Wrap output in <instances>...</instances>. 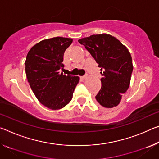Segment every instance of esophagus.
I'll list each match as a JSON object with an SVG mask.
<instances>
[{
    "instance_id": "esophagus-1",
    "label": "esophagus",
    "mask_w": 159,
    "mask_h": 159,
    "mask_svg": "<svg viewBox=\"0 0 159 159\" xmlns=\"http://www.w3.org/2000/svg\"><path fill=\"white\" fill-rule=\"evenodd\" d=\"M87 77H88V75H84V76L80 77V79H85Z\"/></svg>"
}]
</instances>
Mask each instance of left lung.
<instances>
[{"label": "left lung", "instance_id": "left-lung-1", "mask_svg": "<svg viewBox=\"0 0 159 159\" xmlns=\"http://www.w3.org/2000/svg\"><path fill=\"white\" fill-rule=\"evenodd\" d=\"M84 45L100 69L101 89L96 101L105 108L117 106L123 93L129 89L133 70L129 50L111 34H93L79 39Z\"/></svg>", "mask_w": 159, "mask_h": 159}]
</instances>
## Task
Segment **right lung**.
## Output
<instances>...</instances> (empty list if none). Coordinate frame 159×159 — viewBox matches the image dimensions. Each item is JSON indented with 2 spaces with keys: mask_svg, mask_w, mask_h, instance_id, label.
<instances>
[{
  "mask_svg": "<svg viewBox=\"0 0 159 159\" xmlns=\"http://www.w3.org/2000/svg\"><path fill=\"white\" fill-rule=\"evenodd\" d=\"M73 42L71 38L56 37L34 44L27 54L25 72L37 100L51 110L64 107L71 100L79 77L64 75V54Z\"/></svg>",
  "mask_w": 159,
  "mask_h": 159,
  "instance_id": "obj_1",
  "label": "right lung"
}]
</instances>
